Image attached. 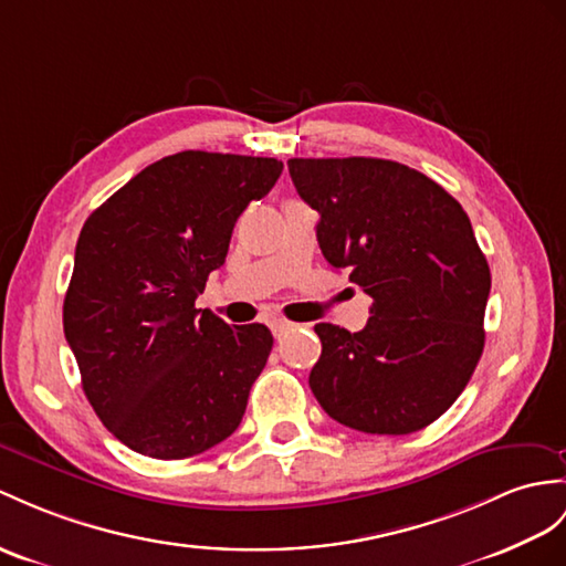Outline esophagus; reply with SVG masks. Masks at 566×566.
<instances>
[{"label": "esophagus", "mask_w": 566, "mask_h": 566, "mask_svg": "<svg viewBox=\"0 0 566 566\" xmlns=\"http://www.w3.org/2000/svg\"><path fill=\"white\" fill-rule=\"evenodd\" d=\"M269 326H271V331H273V336L275 338H281V336H285L287 331L293 328V324L287 322V319H283V316H273V319L269 322Z\"/></svg>", "instance_id": "esophagus-1"}]
</instances>
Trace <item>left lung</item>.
I'll use <instances>...</instances> for the list:
<instances>
[{
  "mask_svg": "<svg viewBox=\"0 0 566 566\" xmlns=\"http://www.w3.org/2000/svg\"><path fill=\"white\" fill-rule=\"evenodd\" d=\"M297 195L319 213L334 269L371 297L357 334L316 324V401L367 434H410L451 408L485 348L490 266L461 203L434 179L381 158H291Z\"/></svg>",
  "mask_w": 566,
  "mask_h": 566,
  "instance_id": "left-lung-1",
  "label": "left lung"
}]
</instances>
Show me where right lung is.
<instances>
[{
  "label": "right lung",
  "instance_id": "right-lung-1",
  "mask_svg": "<svg viewBox=\"0 0 566 566\" xmlns=\"http://www.w3.org/2000/svg\"><path fill=\"white\" fill-rule=\"evenodd\" d=\"M281 172L275 158L182 150L134 175L81 228L64 336L95 416L132 451L189 459L238 430L273 336L195 300L240 213Z\"/></svg>",
  "mask_w": 566,
  "mask_h": 566
}]
</instances>
